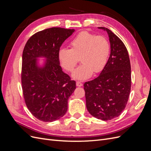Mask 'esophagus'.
<instances>
[{"instance_id":"34e87169","label":"esophagus","mask_w":151,"mask_h":151,"mask_svg":"<svg viewBox=\"0 0 151 151\" xmlns=\"http://www.w3.org/2000/svg\"><path fill=\"white\" fill-rule=\"evenodd\" d=\"M76 85H77V86H78V87H81L83 84V83H82V82L77 81L76 82Z\"/></svg>"}]
</instances>
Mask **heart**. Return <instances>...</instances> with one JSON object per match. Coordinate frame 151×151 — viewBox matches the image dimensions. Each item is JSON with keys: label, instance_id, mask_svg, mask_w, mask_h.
Instances as JSON below:
<instances>
[{"label": "heart", "instance_id": "heart-1", "mask_svg": "<svg viewBox=\"0 0 151 151\" xmlns=\"http://www.w3.org/2000/svg\"><path fill=\"white\" fill-rule=\"evenodd\" d=\"M70 49H60L58 58L60 65L67 72H72L80 58L82 64L72 74L73 78L88 79L94 72H101L106 65L110 53V44L103 35L89 32L79 33L69 43Z\"/></svg>", "mask_w": 151, "mask_h": 151}]
</instances>
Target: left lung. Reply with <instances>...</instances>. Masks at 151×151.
Masks as SVG:
<instances>
[{
    "instance_id": "obj_1",
    "label": "left lung",
    "mask_w": 151,
    "mask_h": 151,
    "mask_svg": "<svg viewBox=\"0 0 151 151\" xmlns=\"http://www.w3.org/2000/svg\"><path fill=\"white\" fill-rule=\"evenodd\" d=\"M110 55L98 77L84 84L89 113L104 121L113 119L124 110L131 89V66L127 49L122 41L108 28Z\"/></svg>"
}]
</instances>
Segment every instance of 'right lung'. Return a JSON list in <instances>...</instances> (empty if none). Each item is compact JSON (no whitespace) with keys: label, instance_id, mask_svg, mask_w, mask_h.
<instances>
[{"label":"right lung","instance_id":"add662e5","mask_svg":"<svg viewBox=\"0 0 151 151\" xmlns=\"http://www.w3.org/2000/svg\"><path fill=\"white\" fill-rule=\"evenodd\" d=\"M74 29L51 28L30 37L22 52L21 83L27 108L35 117L52 122L65 115L76 82L62 71L58 53ZM46 58L38 65L37 58Z\"/></svg>","mask_w":151,"mask_h":151}]
</instances>
